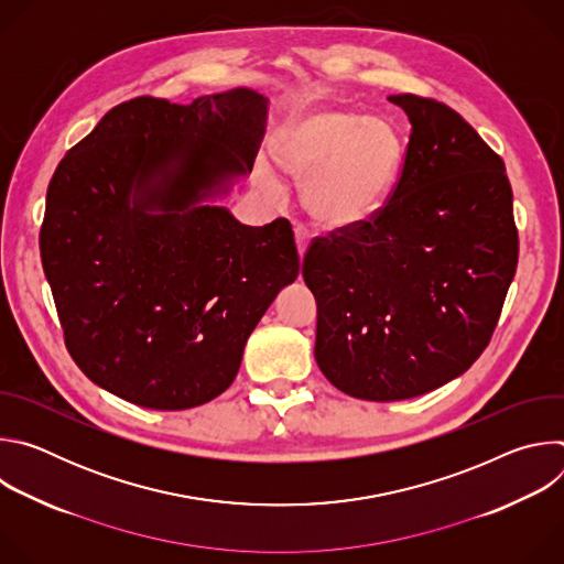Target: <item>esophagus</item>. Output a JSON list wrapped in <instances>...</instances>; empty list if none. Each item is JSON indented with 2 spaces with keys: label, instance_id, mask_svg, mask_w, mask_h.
Masks as SVG:
<instances>
[{
  "label": "esophagus",
  "instance_id": "esophagus-1",
  "mask_svg": "<svg viewBox=\"0 0 564 564\" xmlns=\"http://www.w3.org/2000/svg\"><path fill=\"white\" fill-rule=\"evenodd\" d=\"M294 238H296V248H299V254L303 257L305 254V248L310 243V229L305 225H294Z\"/></svg>",
  "mask_w": 564,
  "mask_h": 564
}]
</instances>
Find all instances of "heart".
I'll return each instance as SVG.
<instances>
[{"label":"heart","mask_w":564,"mask_h":564,"mask_svg":"<svg viewBox=\"0 0 564 564\" xmlns=\"http://www.w3.org/2000/svg\"><path fill=\"white\" fill-rule=\"evenodd\" d=\"M272 160L288 181L303 187V205L318 223L346 227L383 205L397 176L401 140L381 118L312 109L276 131ZM263 183L274 187L265 172Z\"/></svg>","instance_id":"obj_1"}]
</instances>
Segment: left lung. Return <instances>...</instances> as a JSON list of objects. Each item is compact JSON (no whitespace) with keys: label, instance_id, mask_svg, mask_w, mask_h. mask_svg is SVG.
I'll return each instance as SVG.
<instances>
[{"label":"left lung","instance_id":"1","mask_svg":"<svg viewBox=\"0 0 564 564\" xmlns=\"http://www.w3.org/2000/svg\"><path fill=\"white\" fill-rule=\"evenodd\" d=\"M388 100L411 120L390 196L368 220L312 238L301 268L321 372L368 401L411 399L466 372L518 268L502 158L444 102Z\"/></svg>","mask_w":564,"mask_h":564}]
</instances>
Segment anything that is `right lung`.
Returning a JSON list of instances; mask_svg holds the SVG:
<instances>
[{"label": "right lung", "instance_id": "right-lung-1", "mask_svg": "<svg viewBox=\"0 0 564 564\" xmlns=\"http://www.w3.org/2000/svg\"><path fill=\"white\" fill-rule=\"evenodd\" d=\"M268 98L250 89L113 107L57 165L40 252L64 344L94 383L185 411L234 381L248 337L299 274L288 218L200 205L252 172Z\"/></svg>", "mask_w": 564, "mask_h": 564}]
</instances>
